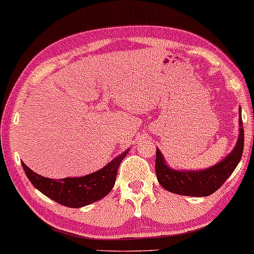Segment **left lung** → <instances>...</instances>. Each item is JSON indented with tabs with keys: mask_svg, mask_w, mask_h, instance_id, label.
Here are the masks:
<instances>
[{
	"mask_svg": "<svg viewBox=\"0 0 254 254\" xmlns=\"http://www.w3.org/2000/svg\"><path fill=\"white\" fill-rule=\"evenodd\" d=\"M244 149V127L239 109V134L235 148L214 166L203 170H176L170 168L164 156L156 150V176L158 183L171 193L186 196H208L223 185L241 162Z\"/></svg>",
	"mask_w": 254,
	"mask_h": 254,
	"instance_id": "8db88e82",
	"label": "left lung"
}]
</instances>
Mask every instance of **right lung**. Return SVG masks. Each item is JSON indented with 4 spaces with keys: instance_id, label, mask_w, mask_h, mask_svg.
Segmentation results:
<instances>
[{
    "instance_id": "add662e5",
    "label": "right lung",
    "mask_w": 254,
    "mask_h": 254,
    "mask_svg": "<svg viewBox=\"0 0 254 254\" xmlns=\"http://www.w3.org/2000/svg\"><path fill=\"white\" fill-rule=\"evenodd\" d=\"M129 151L127 149L109 164L98 171L83 177H72L64 179H51L37 175L22 163L25 175L32 185L44 195L54 200L62 206L81 208L103 199L113 189L116 184L120 163Z\"/></svg>"
}]
</instances>
